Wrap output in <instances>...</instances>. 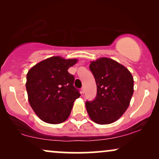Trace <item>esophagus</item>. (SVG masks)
<instances>
[{
	"label": "esophagus",
	"instance_id": "esophagus-1",
	"mask_svg": "<svg viewBox=\"0 0 159 159\" xmlns=\"http://www.w3.org/2000/svg\"><path fill=\"white\" fill-rule=\"evenodd\" d=\"M81 93L82 94L84 93V87H82L81 88Z\"/></svg>",
	"mask_w": 159,
	"mask_h": 159
}]
</instances>
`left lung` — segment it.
<instances>
[{"mask_svg": "<svg viewBox=\"0 0 159 159\" xmlns=\"http://www.w3.org/2000/svg\"><path fill=\"white\" fill-rule=\"evenodd\" d=\"M90 69L96 80L97 95L93 102H86L89 116L100 125L114 123L130 104L134 93L132 75L123 65L107 57L91 61Z\"/></svg>", "mask_w": 159, "mask_h": 159, "instance_id": "1", "label": "left lung"}]
</instances>
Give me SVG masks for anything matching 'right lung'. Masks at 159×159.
I'll return each instance as SVG.
<instances>
[{"mask_svg":"<svg viewBox=\"0 0 159 159\" xmlns=\"http://www.w3.org/2000/svg\"><path fill=\"white\" fill-rule=\"evenodd\" d=\"M78 59L54 56L40 61L27 74L26 89L30 106L38 117L50 124L68 119L75 100L80 97L68 69Z\"/></svg>","mask_w":159,"mask_h":159,"instance_id":"add662e5","label":"right lung"}]
</instances>
